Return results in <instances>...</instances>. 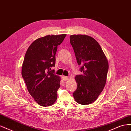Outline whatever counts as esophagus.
Listing matches in <instances>:
<instances>
[{"mask_svg": "<svg viewBox=\"0 0 131 131\" xmlns=\"http://www.w3.org/2000/svg\"><path fill=\"white\" fill-rule=\"evenodd\" d=\"M62 79H63V80L66 81H67V80H68L69 78L67 77H66V76H63V77H62Z\"/></svg>", "mask_w": 131, "mask_h": 131, "instance_id": "34e87169", "label": "esophagus"}]
</instances>
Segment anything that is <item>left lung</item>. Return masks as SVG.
Wrapping results in <instances>:
<instances>
[{
    "label": "left lung",
    "instance_id": "8db88e82",
    "mask_svg": "<svg viewBox=\"0 0 131 131\" xmlns=\"http://www.w3.org/2000/svg\"><path fill=\"white\" fill-rule=\"evenodd\" d=\"M70 41L82 74L75 77L78 88L73 93L75 101L82 105L96 101L103 90L109 69L108 61L101 46L87 35H71Z\"/></svg>",
    "mask_w": 131,
    "mask_h": 131
}]
</instances>
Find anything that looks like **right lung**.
Returning <instances> with one entry per match:
<instances>
[{
    "label": "right lung",
    "mask_w": 131,
    "mask_h": 131,
    "mask_svg": "<svg viewBox=\"0 0 131 131\" xmlns=\"http://www.w3.org/2000/svg\"><path fill=\"white\" fill-rule=\"evenodd\" d=\"M67 34L48 35L34 40L26 53L22 76L27 90L37 103L42 106L53 105L57 98L61 78L54 74L57 46Z\"/></svg>",
    "instance_id": "add662e5"
}]
</instances>
